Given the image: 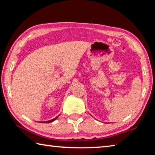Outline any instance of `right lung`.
Returning <instances> with one entry per match:
<instances>
[{
  "label": "right lung",
  "instance_id": "add662e5",
  "mask_svg": "<svg viewBox=\"0 0 155 155\" xmlns=\"http://www.w3.org/2000/svg\"><path fill=\"white\" fill-rule=\"evenodd\" d=\"M58 116H57V117H56L55 118H54V119H52V120H48V121H45V122H40V123H51V122H53L54 120H55L56 119L58 118Z\"/></svg>",
  "mask_w": 155,
  "mask_h": 155
}]
</instances>
